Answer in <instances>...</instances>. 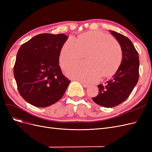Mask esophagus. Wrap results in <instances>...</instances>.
Wrapping results in <instances>:
<instances>
[{"mask_svg": "<svg viewBox=\"0 0 152 152\" xmlns=\"http://www.w3.org/2000/svg\"><path fill=\"white\" fill-rule=\"evenodd\" d=\"M82 86H83L84 87H85V88H87V87H88L89 86L87 85V84H84V83H82Z\"/></svg>", "mask_w": 152, "mask_h": 152, "instance_id": "obj_1", "label": "esophagus"}]
</instances>
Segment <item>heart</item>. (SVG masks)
I'll return each instance as SVG.
<instances>
[{"instance_id":"b5f03b06","label":"heart","mask_w":152,"mask_h":152,"mask_svg":"<svg viewBox=\"0 0 152 152\" xmlns=\"http://www.w3.org/2000/svg\"><path fill=\"white\" fill-rule=\"evenodd\" d=\"M87 54L86 63L69 66L67 75L84 83H92L102 77L112 75L120 66L122 59L121 46L111 35L92 31L82 34L77 39L69 37L59 54V64L65 69Z\"/></svg>"}]
</instances>
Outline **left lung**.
<instances>
[{
  "label": "left lung",
  "mask_w": 152,
  "mask_h": 152,
  "mask_svg": "<svg viewBox=\"0 0 152 152\" xmlns=\"http://www.w3.org/2000/svg\"><path fill=\"white\" fill-rule=\"evenodd\" d=\"M122 50V60L117 71L104 84L98 86L99 93L93 102L105 108L121 104L129 96L139 79V54L132 42L126 36L110 30Z\"/></svg>",
  "instance_id": "obj_1"
}]
</instances>
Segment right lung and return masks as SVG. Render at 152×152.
Instances as JSON below:
<instances>
[{"mask_svg":"<svg viewBox=\"0 0 152 152\" xmlns=\"http://www.w3.org/2000/svg\"><path fill=\"white\" fill-rule=\"evenodd\" d=\"M68 38L63 34H39L18 50L14 75L21 97L31 105L49 107L65 94L71 81L63 75L59 58Z\"/></svg>","mask_w":152,"mask_h":152,"instance_id":"add662e5","label":"right lung"}]
</instances>
